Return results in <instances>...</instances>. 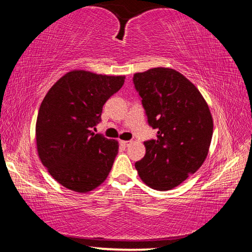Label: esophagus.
Returning a JSON list of instances; mask_svg holds the SVG:
<instances>
[{
	"mask_svg": "<svg viewBox=\"0 0 252 252\" xmlns=\"http://www.w3.org/2000/svg\"><path fill=\"white\" fill-rule=\"evenodd\" d=\"M120 143H121V146H123V147H127L131 143V141H125V140H121Z\"/></svg>",
	"mask_w": 252,
	"mask_h": 252,
	"instance_id": "34e87169",
	"label": "esophagus"
}]
</instances>
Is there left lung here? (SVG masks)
Instances as JSON below:
<instances>
[{"label":"left lung","mask_w":252,"mask_h":252,"mask_svg":"<svg viewBox=\"0 0 252 252\" xmlns=\"http://www.w3.org/2000/svg\"><path fill=\"white\" fill-rule=\"evenodd\" d=\"M148 122L158 129L144 142L146 156L135 162L148 187L171 190L201 167L210 148L213 120L208 103L195 85L169 67H153L133 75Z\"/></svg>","instance_id":"1"}]
</instances>
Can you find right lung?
<instances>
[{"label": "right lung", "instance_id": "obj_1", "mask_svg": "<svg viewBox=\"0 0 252 252\" xmlns=\"http://www.w3.org/2000/svg\"><path fill=\"white\" fill-rule=\"evenodd\" d=\"M125 79L73 70L60 78L42 101L35 126L37 155L54 180L66 189L87 193L108 178L119 142L91 129Z\"/></svg>", "mask_w": 252, "mask_h": 252}]
</instances>
